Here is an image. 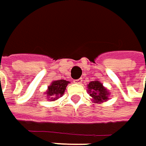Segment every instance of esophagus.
<instances>
[{
    "label": "esophagus",
    "mask_w": 146,
    "mask_h": 146,
    "mask_svg": "<svg viewBox=\"0 0 146 146\" xmlns=\"http://www.w3.org/2000/svg\"><path fill=\"white\" fill-rule=\"evenodd\" d=\"M73 82H74L75 84H82V83H83V78H78V79H76V80H74Z\"/></svg>",
    "instance_id": "1"
}]
</instances>
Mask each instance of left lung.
I'll return each instance as SVG.
<instances>
[{
	"label": "left lung",
	"instance_id": "1",
	"mask_svg": "<svg viewBox=\"0 0 146 146\" xmlns=\"http://www.w3.org/2000/svg\"><path fill=\"white\" fill-rule=\"evenodd\" d=\"M88 92L92 97V100L94 103H102L108 100L110 92L106 88L103 86L100 81H92L88 85Z\"/></svg>",
	"mask_w": 146,
	"mask_h": 146
}]
</instances>
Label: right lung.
<instances>
[{
  "mask_svg": "<svg viewBox=\"0 0 146 146\" xmlns=\"http://www.w3.org/2000/svg\"><path fill=\"white\" fill-rule=\"evenodd\" d=\"M68 83H69L68 81H66L64 79L56 80V81L52 82L51 85L48 86L46 92V97H47L48 100L53 101V100H58L61 96H62Z\"/></svg>",
  "mask_w": 146,
  "mask_h": 146,
  "instance_id": "1",
  "label": "right lung"
}]
</instances>
